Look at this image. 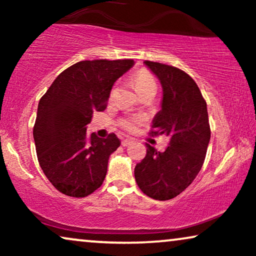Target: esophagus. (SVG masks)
Returning a JSON list of instances; mask_svg holds the SVG:
<instances>
[{
  "label": "esophagus",
  "mask_w": 256,
  "mask_h": 256,
  "mask_svg": "<svg viewBox=\"0 0 256 256\" xmlns=\"http://www.w3.org/2000/svg\"><path fill=\"white\" fill-rule=\"evenodd\" d=\"M122 146H129L130 144V143H132V138H124L122 140Z\"/></svg>",
  "instance_id": "obj_1"
}]
</instances>
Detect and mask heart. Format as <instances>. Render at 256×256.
Instances as JSON below:
<instances>
[{
  "label": "heart",
  "mask_w": 256,
  "mask_h": 256,
  "mask_svg": "<svg viewBox=\"0 0 256 256\" xmlns=\"http://www.w3.org/2000/svg\"><path fill=\"white\" fill-rule=\"evenodd\" d=\"M130 82L134 86V88L140 96H142L143 94L149 93V92H155L157 90V85L155 79L152 76V73L146 70H140V71L135 72L132 76ZM110 98H113V92L110 93ZM143 118L141 116H129L124 118H120L118 121V127H121L124 130L128 132H135L138 130V128L143 124Z\"/></svg>",
  "instance_id": "b5f03b06"
}]
</instances>
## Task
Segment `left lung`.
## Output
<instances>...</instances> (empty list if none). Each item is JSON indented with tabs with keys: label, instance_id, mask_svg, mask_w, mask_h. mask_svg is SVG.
Returning <instances> with one entry per match:
<instances>
[{
	"label": "left lung",
	"instance_id": "8db88e82",
	"mask_svg": "<svg viewBox=\"0 0 256 256\" xmlns=\"http://www.w3.org/2000/svg\"><path fill=\"white\" fill-rule=\"evenodd\" d=\"M160 80L162 110L150 135H166L163 152L146 143V155L135 166V180L143 194L169 200L183 192L200 171L211 138L206 101L188 73L174 66L146 60Z\"/></svg>",
	"mask_w": 256,
	"mask_h": 256
}]
</instances>
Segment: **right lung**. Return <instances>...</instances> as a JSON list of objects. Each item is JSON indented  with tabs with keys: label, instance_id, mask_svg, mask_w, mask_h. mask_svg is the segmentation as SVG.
<instances>
[{
	"label": "right lung",
	"instance_id": "add662e5",
	"mask_svg": "<svg viewBox=\"0 0 256 256\" xmlns=\"http://www.w3.org/2000/svg\"><path fill=\"white\" fill-rule=\"evenodd\" d=\"M132 59H94L64 70L38 104L34 140L38 162L59 192L84 198L104 183L108 158L120 146L114 132L106 138L87 135L94 112L107 107L114 82Z\"/></svg>",
	"mask_w": 256,
	"mask_h": 256
}]
</instances>
